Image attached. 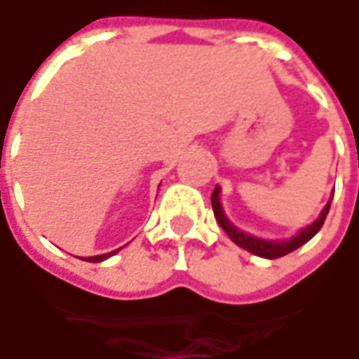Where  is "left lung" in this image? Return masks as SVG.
I'll list each match as a JSON object with an SVG mask.
<instances>
[{
    "label": "left lung",
    "mask_w": 359,
    "mask_h": 359,
    "mask_svg": "<svg viewBox=\"0 0 359 359\" xmlns=\"http://www.w3.org/2000/svg\"><path fill=\"white\" fill-rule=\"evenodd\" d=\"M219 194H221V189H219L217 185V187L213 189V194H211V205H213V213H215V219H217L219 226L226 232V236L234 241L236 245H240L241 249H245V251L252 252V255H257V257L269 258V260L285 257L288 252L296 251L298 247L305 245L313 236H316V232L322 229V224L326 221L327 211H330V205H332V198H330V202L324 205V210H322V213L318 215V219H316L315 223L299 230L298 234L292 236L290 240H262V238H255V236L247 234L243 230L236 229L234 224L230 223L229 217L224 215L223 205H221V200H219Z\"/></svg>",
    "instance_id": "8db88e82"
}]
</instances>
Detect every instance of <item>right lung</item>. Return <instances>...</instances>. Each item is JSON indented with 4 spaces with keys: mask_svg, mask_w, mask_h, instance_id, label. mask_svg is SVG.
Masks as SVG:
<instances>
[{
    "mask_svg": "<svg viewBox=\"0 0 359 359\" xmlns=\"http://www.w3.org/2000/svg\"><path fill=\"white\" fill-rule=\"evenodd\" d=\"M119 249H116V251H110V252H107V255H97V257H86V258H82V260H88V262H102V260H107V258H110V257H114V255H116V252H118Z\"/></svg>",
    "mask_w": 359,
    "mask_h": 359,
    "instance_id": "1",
    "label": "right lung"
}]
</instances>
